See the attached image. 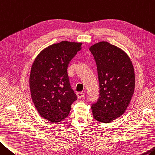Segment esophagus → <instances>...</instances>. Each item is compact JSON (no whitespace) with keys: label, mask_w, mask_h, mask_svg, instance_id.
Instances as JSON below:
<instances>
[{"label":"esophagus","mask_w":155,"mask_h":155,"mask_svg":"<svg viewBox=\"0 0 155 155\" xmlns=\"http://www.w3.org/2000/svg\"><path fill=\"white\" fill-rule=\"evenodd\" d=\"M77 96L78 98H82L84 97V93L83 92H78L77 93Z\"/></svg>","instance_id":"esophagus-1"}]
</instances>
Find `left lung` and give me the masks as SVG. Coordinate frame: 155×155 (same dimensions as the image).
Segmentation results:
<instances>
[{
    "instance_id": "1",
    "label": "left lung",
    "mask_w": 155,
    "mask_h": 155,
    "mask_svg": "<svg viewBox=\"0 0 155 155\" xmlns=\"http://www.w3.org/2000/svg\"><path fill=\"white\" fill-rule=\"evenodd\" d=\"M90 51L97 64L100 91L92 104L93 118L110 123L125 112L135 90V71L130 58L122 50L107 42L96 43Z\"/></svg>"
}]
</instances>
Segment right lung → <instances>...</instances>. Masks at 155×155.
Segmentation results:
<instances>
[{
	"label": "right lung",
	"mask_w": 155,
	"mask_h": 155,
	"mask_svg": "<svg viewBox=\"0 0 155 155\" xmlns=\"http://www.w3.org/2000/svg\"><path fill=\"white\" fill-rule=\"evenodd\" d=\"M82 43L62 41L42 50L30 73L31 98L40 116L58 123L68 115L77 95L71 87L67 68Z\"/></svg>",
	"instance_id": "add662e5"
}]
</instances>
